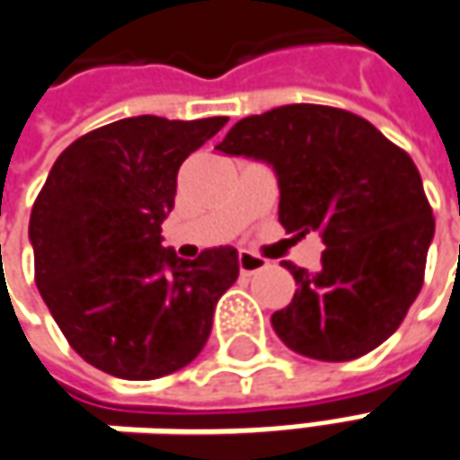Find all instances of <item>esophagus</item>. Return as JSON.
Here are the masks:
<instances>
[{"label": "esophagus", "instance_id": "1", "mask_svg": "<svg viewBox=\"0 0 460 460\" xmlns=\"http://www.w3.org/2000/svg\"><path fill=\"white\" fill-rule=\"evenodd\" d=\"M270 261L264 260V257H257V254H252V252H239V272L242 275H254V272H260L264 270Z\"/></svg>", "mask_w": 460, "mask_h": 460}]
</instances>
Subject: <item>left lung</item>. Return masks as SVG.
<instances>
[{
    "label": "left lung",
    "instance_id": "8db88e82",
    "mask_svg": "<svg viewBox=\"0 0 460 460\" xmlns=\"http://www.w3.org/2000/svg\"><path fill=\"white\" fill-rule=\"evenodd\" d=\"M216 150L264 160L279 182V224L321 231V270L285 261L297 290L272 328L295 354L351 361L387 341L415 303L433 208L410 155L374 124L321 103L236 121Z\"/></svg>",
    "mask_w": 460,
    "mask_h": 460
}]
</instances>
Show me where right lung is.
<instances>
[{
	"label": "right lung",
	"mask_w": 460,
	"mask_h": 460,
	"mask_svg": "<svg viewBox=\"0 0 460 460\" xmlns=\"http://www.w3.org/2000/svg\"><path fill=\"white\" fill-rule=\"evenodd\" d=\"M129 117L60 152L30 214L35 282L73 351L119 379H157L199 357L234 246L181 260L160 244L178 170L226 124Z\"/></svg>",
	"instance_id": "1"
}]
</instances>
